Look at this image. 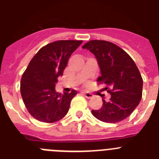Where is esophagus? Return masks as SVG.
Segmentation results:
<instances>
[{
	"mask_svg": "<svg viewBox=\"0 0 159 159\" xmlns=\"http://www.w3.org/2000/svg\"><path fill=\"white\" fill-rule=\"evenodd\" d=\"M84 95H85V97H86V98H88V99H92V97L94 96L92 93H90V92H84Z\"/></svg>",
	"mask_w": 159,
	"mask_h": 159,
	"instance_id": "1",
	"label": "esophagus"
}]
</instances>
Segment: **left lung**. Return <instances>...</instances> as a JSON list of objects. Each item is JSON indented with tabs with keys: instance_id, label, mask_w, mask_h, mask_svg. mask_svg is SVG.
I'll use <instances>...</instances> for the list:
<instances>
[{
	"instance_id": "1",
	"label": "left lung",
	"mask_w": 159,
	"mask_h": 159,
	"mask_svg": "<svg viewBox=\"0 0 159 159\" xmlns=\"http://www.w3.org/2000/svg\"><path fill=\"white\" fill-rule=\"evenodd\" d=\"M82 48L96 57L101 71L97 82L107 85L105 90L111 94L108 101L102 99V107L92 110V115L104 123L122 121L134 111L142 99L143 78L135 63L111 42L90 40Z\"/></svg>"
}]
</instances>
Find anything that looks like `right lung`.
Here are the masks:
<instances>
[{"instance_id": "add662e5", "label": "right lung", "mask_w": 159, "mask_h": 159, "mask_svg": "<svg viewBox=\"0 0 159 159\" xmlns=\"http://www.w3.org/2000/svg\"><path fill=\"white\" fill-rule=\"evenodd\" d=\"M82 40H58L43 46L31 60L20 80V94L31 116L43 123L59 121L69 110L75 90L56 92L57 78L63 75L68 59Z\"/></svg>"}]
</instances>
